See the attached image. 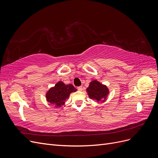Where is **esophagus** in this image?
I'll list each match as a JSON object with an SVG mask.
<instances>
[{"mask_svg":"<svg viewBox=\"0 0 158 158\" xmlns=\"http://www.w3.org/2000/svg\"><path fill=\"white\" fill-rule=\"evenodd\" d=\"M78 89L79 91H82V90H83V88H82V86H79V87L78 88Z\"/></svg>","mask_w":158,"mask_h":158,"instance_id":"1","label":"esophagus"}]
</instances>
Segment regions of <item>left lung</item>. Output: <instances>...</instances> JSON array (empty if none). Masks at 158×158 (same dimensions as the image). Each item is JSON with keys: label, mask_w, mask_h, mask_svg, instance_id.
Returning <instances> with one entry per match:
<instances>
[{"label": "left lung", "mask_w": 158, "mask_h": 158, "mask_svg": "<svg viewBox=\"0 0 158 158\" xmlns=\"http://www.w3.org/2000/svg\"><path fill=\"white\" fill-rule=\"evenodd\" d=\"M88 97L99 103H103L107 100L109 89L106 85L102 84L98 80H92L86 89Z\"/></svg>", "instance_id": "8db88e82"}]
</instances>
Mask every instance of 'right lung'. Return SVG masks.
I'll return each instance as SVG.
<instances>
[{
    "instance_id": "1",
    "label": "right lung",
    "mask_w": 158,
    "mask_h": 158,
    "mask_svg": "<svg viewBox=\"0 0 158 158\" xmlns=\"http://www.w3.org/2000/svg\"><path fill=\"white\" fill-rule=\"evenodd\" d=\"M77 91L72 84H65L59 81L55 86L51 87L45 94L46 101L55 107H60L64 104L66 99H68L70 94Z\"/></svg>"
}]
</instances>
